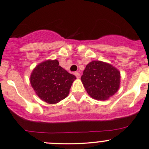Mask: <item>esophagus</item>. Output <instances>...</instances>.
I'll list each match as a JSON object with an SVG mask.
<instances>
[{"label": "esophagus", "mask_w": 149, "mask_h": 149, "mask_svg": "<svg viewBox=\"0 0 149 149\" xmlns=\"http://www.w3.org/2000/svg\"><path fill=\"white\" fill-rule=\"evenodd\" d=\"M75 76H76L77 79H80V77H81V75H80V73H78V72H76V73H75Z\"/></svg>", "instance_id": "1"}]
</instances>
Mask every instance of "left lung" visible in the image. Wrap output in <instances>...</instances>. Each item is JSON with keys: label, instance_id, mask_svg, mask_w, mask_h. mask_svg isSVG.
<instances>
[{"label": "left lung", "instance_id": "left-lung-1", "mask_svg": "<svg viewBox=\"0 0 149 149\" xmlns=\"http://www.w3.org/2000/svg\"><path fill=\"white\" fill-rule=\"evenodd\" d=\"M88 94L98 101H106L120 87V71L108 63L93 61L86 66L81 76Z\"/></svg>", "mask_w": 149, "mask_h": 149}]
</instances>
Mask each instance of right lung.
<instances>
[{
	"label": "right lung",
	"instance_id": "right-lung-1",
	"mask_svg": "<svg viewBox=\"0 0 149 149\" xmlns=\"http://www.w3.org/2000/svg\"><path fill=\"white\" fill-rule=\"evenodd\" d=\"M76 76L59 65L58 60H47L34 68L30 77L31 86L40 99L55 104L66 98Z\"/></svg>",
	"mask_w": 149,
	"mask_h": 149
}]
</instances>
